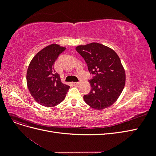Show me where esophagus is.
Wrapping results in <instances>:
<instances>
[{
  "label": "esophagus",
  "mask_w": 156,
  "mask_h": 156,
  "mask_svg": "<svg viewBox=\"0 0 156 156\" xmlns=\"http://www.w3.org/2000/svg\"><path fill=\"white\" fill-rule=\"evenodd\" d=\"M81 81H82L81 79H80L78 82H75V83H73V84H75V85H79V84H81Z\"/></svg>",
  "instance_id": "34e87169"
}]
</instances>
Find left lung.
Returning <instances> with one entry per match:
<instances>
[{"label": "left lung", "instance_id": "8db88e82", "mask_svg": "<svg viewBox=\"0 0 156 156\" xmlns=\"http://www.w3.org/2000/svg\"><path fill=\"white\" fill-rule=\"evenodd\" d=\"M76 51L85 60L94 77L91 90L84 100L91 107L101 110L114 103L124 88L126 73L119 56L112 49L98 43L79 45Z\"/></svg>", "mask_w": 156, "mask_h": 156}]
</instances>
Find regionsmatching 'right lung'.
<instances>
[{
	"label": "right lung",
	"instance_id": "obj_1",
	"mask_svg": "<svg viewBox=\"0 0 156 156\" xmlns=\"http://www.w3.org/2000/svg\"><path fill=\"white\" fill-rule=\"evenodd\" d=\"M66 48L57 44L47 46L32 58L27 73V86L34 100L45 107H54L62 102L69 86L61 82L54 64Z\"/></svg>",
	"mask_w": 156,
	"mask_h": 156
}]
</instances>
